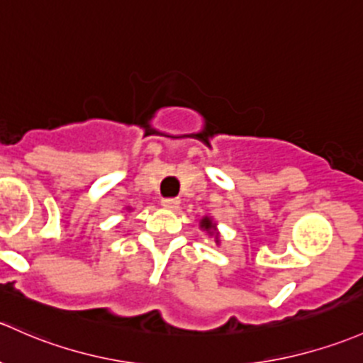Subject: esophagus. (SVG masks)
Segmentation results:
<instances>
[{"instance_id":"obj_1","label":"esophagus","mask_w":363,"mask_h":363,"mask_svg":"<svg viewBox=\"0 0 363 363\" xmlns=\"http://www.w3.org/2000/svg\"><path fill=\"white\" fill-rule=\"evenodd\" d=\"M162 205L165 208H170V211H175V208H179V205H181V200H179V198H163Z\"/></svg>"}]
</instances>
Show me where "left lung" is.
<instances>
[{"instance_id": "obj_1", "label": "left lung", "mask_w": 363, "mask_h": 363, "mask_svg": "<svg viewBox=\"0 0 363 363\" xmlns=\"http://www.w3.org/2000/svg\"><path fill=\"white\" fill-rule=\"evenodd\" d=\"M201 228H205V230L207 231H212L213 228H212V220L208 219V217H205L203 220H201Z\"/></svg>"}]
</instances>
